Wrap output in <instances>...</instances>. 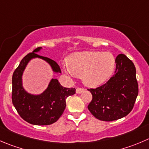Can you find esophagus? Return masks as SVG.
<instances>
[{"label": "esophagus", "mask_w": 149, "mask_h": 149, "mask_svg": "<svg viewBox=\"0 0 149 149\" xmlns=\"http://www.w3.org/2000/svg\"><path fill=\"white\" fill-rule=\"evenodd\" d=\"M84 91V89H82V88H77V89H76V93L80 94L81 93V92H83Z\"/></svg>", "instance_id": "obj_1"}]
</instances>
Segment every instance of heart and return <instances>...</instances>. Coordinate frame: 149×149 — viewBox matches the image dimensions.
I'll use <instances>...</instances> for the list:
<instances>
[{"instance_id":"1","label":"heart","mask_w":149,"mask_h":149,"mask_svg":"<svg viewBox=\"0 0 149 149\" xmlns=\"http://www.w3.org/2000/svg\"><path fill=\"white\" fill-rule=\"evenodd\" d=\"M68 74L81 77L83 83L89 87L102 84L112 75L116 60L110 52H75L67 59Z\"/></svg>"}]
</instances>
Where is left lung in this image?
<instances>
[{"instance_id":"left-lung-1","label":"left lung","mask_w":149,"mask_h":149,"mask_svg":"<svg viewBox=\"0 0 149 149\" xmlns=\"http://www.w3.org/2000/svg\"><path fill=\"white\" fill-rule=\"evenodd\" d=\"M88 90L92 95L88 109L95 118L111 122L126 116L133 108L138 95L133 63L125 54H119L114 75L105 84Z\"/></svg>"}]
</instances>
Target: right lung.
Returning a JSON list of instances; mask_svg holds the SVG:
<instances>
[{
  "label": "right lung",
  "instance_id": "add662e5",
  "mask_svg": "<svg viewBox=\"0 0 149 149\" xmlns=\"http://www.w3.org/2000/svg\"><path fill=\"white\" fill-rule=\"evenodd\" d=\"M42 47L36 49L27 54L20 62L12 76V102L19 116L28 123L34 125H49L54 123L63 113L66 99L76 93L75 88H65L56 79H52L47 89L41 94L34 95L23 86L22 76L30 60L39 58L47 62L55 73H61L56 62L37 53Z\"/></svg>",
  "mask_w": 149,
  "mask_h": 149
}]
</instances>
